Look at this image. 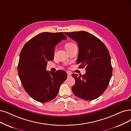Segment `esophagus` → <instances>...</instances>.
<instances>
[{
	"instance_id": "1",
	"label": "esophagus",
	"mask_w": 131,
	"mask_h": 131,
	"mask_svg": "<svg viewBox=\"0 0 131 131\" xmlns=\"http://www.w3.org/2000/svg\"><path fill=\"white\" fill-rule=\"evenodd\" d=\"M67 74L68 77H70V76H71V73H70L69 71H68V72H67Z\"/></svg>"
}]
</instances>
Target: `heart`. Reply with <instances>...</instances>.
I'll list each match as a JSON object with an SVG mask.
<instances>
[{
  "mask_svg": "<svg viewBox=\"0 0 131 131\" xmlns=\"http://www.w3.org/2000/svg\"><path fill=\"white\" fill-rule=\"evenodd\" d=\"M75 45V44H74V43H72V42L67 43L65 45V48L67 51H68L69 49H70L73 46H74Z\"/></svg>",
  "mask_w": 131,
  "mask_h": 131,
  "instance_id": "b5f03b06",
  "label": "heart"
}]
</instances>
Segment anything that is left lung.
<instances>
[{
	"instance_id": "obj_1",
	"label": "left lung",
	"mask_w": 131,
	"mask_h": 131,
	"mask_svg": "<svg viewBox=\"0 0 131 131\" xmlns=\"http://www.w3.org/2000/svg\"><path fill=\"white\" fill-rule=\"evenodd\" d=\"M77 43V64L85 67L84 75L72 74L75 83L72 91L77 97L91 101L100 96L108 85L112 74L111 57L106 47L98 38L85 32L65 33Z\"/></svg>"
}]
</instances>
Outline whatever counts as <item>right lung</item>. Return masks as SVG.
I'll return each mask as SVG.
<instances>
[{"mask_svg": "<svg viewBox=\"0 0 131 131\" xmlns=\"http://www.w3.org/2000/svg\"><path fill=\"white\" fill-rule=\"evenodd\" d=\"M66 39L63 32L41 33L29 40L21 51L18 66L20 80L25 91L36 101L53 100L67 79L63 70H46L47 61L54 60L56 45Z\"/></svg>", "mask_w": 131, "mask_h": 131, "instance_id": "add662e5", "label": "right lung"}]
</instances>
